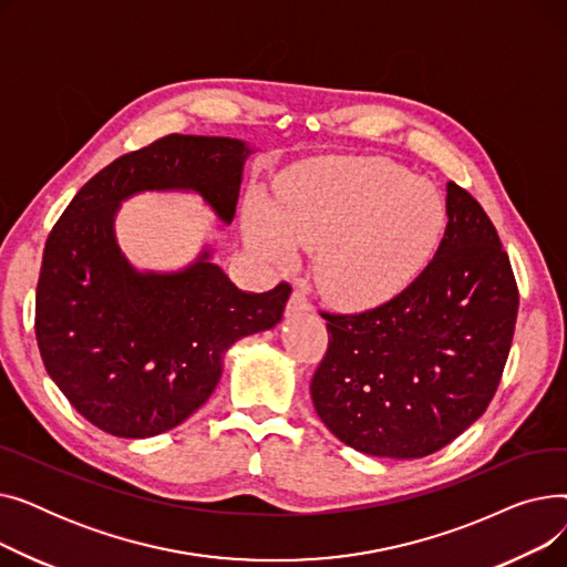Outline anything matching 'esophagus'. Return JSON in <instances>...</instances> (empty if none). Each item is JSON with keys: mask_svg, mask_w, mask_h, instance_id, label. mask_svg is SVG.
<instances>
[{"mask_svg": "<svg viewBox=\"0 0 567 567\" xmlns=\"http://www.w3.org/2000/svg\"><path fill=\"white\" fill-rule=\"evenodd\" d=\"M310 301H308V285L306 282H296L291 299L287 303V312H308Z\"/></svg>", "mask_w": 567, "mask_h": 567, "instance_id": "34e87169", "label": "esophagus"}]
</instances>
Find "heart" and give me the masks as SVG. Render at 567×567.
Instances as JSON below:
<instances>
[{"mask_svg":"<svg viewBox=\"0 0 567 567\" xmlns=\"http://www.w3.org/2000/svg\"><path fill=\"white\" fill-rule=\"evenodd\" d=\"M449 225L441 190L381 158L326 161L296 169L274 206L246 204L250 248L289 266L296 246L317 250V280L347 306H377L406 289L430 264Z\"/></svg>","mask_w":567,"mask_h":567,"instance_id":"obj_1","label":"heart"}]
</instances>
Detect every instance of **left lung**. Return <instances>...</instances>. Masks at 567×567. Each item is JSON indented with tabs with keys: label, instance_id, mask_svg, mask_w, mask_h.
<instances>
[{
	"label": "left lung",
	"instance_id": "left-lung-1",
	"mask_svg": "<svg viewBox=\"0 0 567 567\" xmlns=\"http://www.w3.org/2000/svg\"><path fill=\"white\" fill-rule=\"evenodd\" d=\"M425 271L359 315H323L329 349L310 395L321 423L374 457L441 451L485 413L508 361L519 291L498 234L464 188Z\"/></svg>",
	"mask_w": 567,
	"mask_h": 567
}]
</instances>
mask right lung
<instances>
[{"instance_id":"1","label":"right lung","mask_w":567,"mask_h":567,"mask_svg":"<svg viewBox=\"0 0 567 567\" xmlns=\"http://www.w3.org/2000/svg\"><path fill=\"white\" fill-rule=\"evenodd\" d=\"M252 146L167 135L116 158L52 227L37 287V342L56 389L99 430L146 439L182 425L212 393L227 349L282 319L289 285L238 289L202 248L178 271H140L114 218L140 193H195L229 225Z\"/></svg>"}]
</instances>
